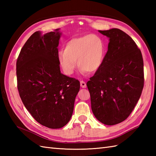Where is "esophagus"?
Returning a JSON list of instances; mask_svg holds the SVG:
<instances>
[{"instance_id":"1","label":"esophagus","mask_w":156,"mask_h":156,"mask_svg":"<svg viewBox=\"0 0 156 156\" xmlns=\"http://www.w3.org/2000/svg\"><path fill=\"white\" fill-rule=\"evenodd\" d=\"M80 86H81V87L83 88H87V84H86L85 82L82 81V80L80 81Z\"/></svg>"}]
</instances>
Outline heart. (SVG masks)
<instances>
[{
	"label": "heart",
	"mask_w": 156,
	"mask_h": 156,
	"mask_svg": "<svg viewBox=\"0 0 156 156\" xmlns=\"http://www.w3.org/2000/svg\"><path fill=\"white\" fill-rule=\"evenodd\" d=\"M106 55V45L97 35H85L73 38L58 53L59 66L66 74L72 75L76 68V61L82 73L97 72L102 67Z\"/></svg>",
	"instance_id": "obj_1"
}]
</instances>
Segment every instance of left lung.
Listing matches in <instances>:
<instances>
[{
  "label": "left lung",
  "instance_id": "obj_1",
  "mask_svg": "<svg viewBox=\"0 0 156 156\" xmlns=\"http://www.w3.org/2000/svg\"><path fill=\"white\" fill-rule=\"evenodd\" d=\"M98 32L109 39L108 51L102 67L87 85L96 119L114 125L129 117L141 97L144 61L135 41L121 29Z\"/></svg>",
  "mask_w": 156,
  "mask_h": 156
}]
</instances>
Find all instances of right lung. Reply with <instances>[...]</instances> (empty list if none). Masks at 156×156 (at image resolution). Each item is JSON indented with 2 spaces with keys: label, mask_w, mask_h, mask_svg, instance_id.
<instances>
[{
  "label": "right lung",
  "mask_w": 156,
  "mask_h": 156,
  "mask_svg": "<svg viewBox=\"0 0 156 156\" xmlns=\"http://www.w3.org/2000/svg\"><path fill=\"white\" fill-rule=\"evenodd\" d=\"M59 29L33 34L16 61L17 87L23 105L39 123L62 128L70 120L80 82L60 72Z\"/></svg>",
  "instance_id": "1"
}]
</instances>
